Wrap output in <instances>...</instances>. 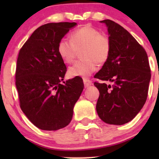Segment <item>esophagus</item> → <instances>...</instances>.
<instances>
[{
    "instance_id": "1",
    "label": "esophagus",
    "mask_w": 159,
    "mask_h": 159,
    "mask_svg": "<svg viewBox=\"0 0 159 159\" xmlns=\"http://www.w3.org/2000/svg\"><path fill=\"white\" fill-rule=\"evenodd\" d=\"M83 81H84V84L85 87H89V86H90L91 84H92V82H91L90 80L87 79V78H84Z\"/></svg>"
}]
</instances>
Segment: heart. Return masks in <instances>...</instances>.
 <instances>
[{
  "label": "heart",
  "mask_w": 159,
  "mask_h": 159,
  "mask_svg": "<svg viewBox=\"0 0 159 159\" xmlns=\"http://www.w3.org/2000/svg\"><path fill=\"white\" fill-rule=\"evenodd\" d=\"M84 59L76 61L69 68L70 77H87L96 69V63L102 64L107 61L111 52V42L97 29L82 27L71 34V39L62 38L57 45V53L67 63H72L81 50Z\"/></svg>",
  "instance_id": "1"
}]
</instances>
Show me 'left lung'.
<instances>
[{
	"label": "left lung",
	"mask_w": 159,
	"mask_h": 159,
	"mask_svg": "<svg viewBox=\"0 0 159 159\" xmlns=\"http://www.w3.org/2000/svg\"><path fill=\"white\" fill-rule=\"evenodd\" d=\"M101 22L107 27L111 52L94 76L102 81L94 82L99 91L96 111L105 123L123 125L135 117L147 101L151 78L148 56L123 27L109 19Z\"/></svg>",
	"instance_id": "left-lung-1"
}]
</instances>
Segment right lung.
<instances>
[{"mask_svg": "<svg viewBox=\"0 0 159 159\" xmlns=\"http://www.w3.org/2000/svg\"><path fill=\"white\" fill-rule=\"evenodd\" d=\"M76 25L58 22L42 25L19 51L16 86L20 107L28 120L42 130L56 131L69 125L75 104L83 91L81 77L61 84L66 66L57 53L59 41Z\"/></svg>", "mask_w": 159, "mask_h": 159, "instance_id": "add662e5", "label": "right lung"}]
</instances>
